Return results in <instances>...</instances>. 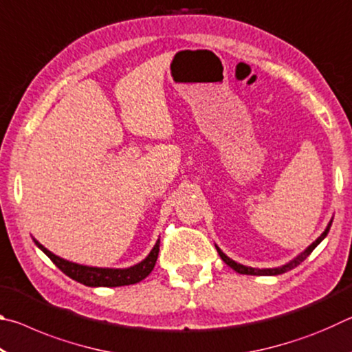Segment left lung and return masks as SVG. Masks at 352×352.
Returning a JSON list of instances; mask_svg holds the SVG:
<instances>
[{"mask_svg": "<svg viewBox=\"0 0 352 352\" xmlns=\"http://www.w3.org/2000/svg\"><path fill=\"white\" fill-rule=\"evenodd\" d=\"M331 225H332V219L329 220V223H327V226L324 228L323 233H321V234L317 237V239H315V241L311 243V245L302 250V252H301L300 254H296L294 259H290L289 262H285V264L279 265V267H273V269H258V267H248V265L239 264V262H236V261H233L231 258H228V256H226L217 245H216V250H217L219 256H220V258H222V261L225 262L226 265H230L231 269H233L234 272L242 273V275H254V276H275V275H283V273L289 272V270L295 269V267L300 265L301 262L305 261V259L307 258V256L314 252L315 247H317L318 243H320L321 241H323L324 237L327 236V233H329Z\"/></svg>", "mask_w": 352, "mask_h": 352, "instance_id": "obj_1", "label": "left lung"}]
</instances>
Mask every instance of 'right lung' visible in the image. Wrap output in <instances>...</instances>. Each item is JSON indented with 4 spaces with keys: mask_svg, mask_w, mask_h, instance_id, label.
Returning <instances> with one entry per match:
<instances>
[{
    "mask_svg": "<svg viewBox=\"0 0 352 352\" xmlns=\"http://www.w3.org/2000/svg\"><path fill=\"white\" fill-rule=\"evenodd\" d=\"M34 242L35 245H37L41 252L47 256V258L54 262L65 275L83 285H88V287H121V285H130V284L140 283L146 276H148V273L153 270L155 262H157L158 252H160V239H158L155 242L151 253H148L141 262H138V264L127 267V269H110V267L82 265V264H77V262L63 259L60 256H57L52 252H50L47 248H45L37 239H34Z\"/></svg>",
    "mask_w": 352,
    "mask_h": 352,
    "instance_id": "right-lung-1",
    "label": "right lung"
}]
</instances>
